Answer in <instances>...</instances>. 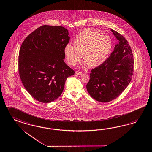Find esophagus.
<instances>
[{
    "instance_id": "1",
    "label": "esophagus",
    "mask_w": 152,
    "mask_h": 152,
    "mask_svg": "<svg viewBox=\"0 0 152 152\" xmlns=\"http://www.w3.org/2000/svg\"><path fill=\"white\" fill-rule=\"evenodd\" d=\"M75 74H77V75H82L83 73L80 72H75Z\"/></svg>"
}]
</instances>
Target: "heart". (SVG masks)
<instances>
[{
  "label": "heart",
  "instance_id": "heart-1",
  "mask_svg": "<svg viewBox=\"0 0 152 152\" xmlns=\"http://www.w3.org/2000/svg\"><path fill=\"white\" fill-rule=\"evenodd\" d=\"M111 42L108 36L97 32L86 30L80 32L74 39V45L67 44L64 50L68 63L75 65L83 59L90 67L100 66L108 58Z\"/></svg>",
  "mask_w": 152,
  "mask_h": 152
}]
</instances>
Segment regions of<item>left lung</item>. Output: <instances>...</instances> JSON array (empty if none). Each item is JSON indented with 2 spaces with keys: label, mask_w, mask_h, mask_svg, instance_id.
I'll return each mask as SVG.
<instances>
[{
  "label": "left lung",
  "mask_w": 152,
  "mask_h": 152,
  "mask_svg": "<svg viewBox=\"0 0 152 152\" xmlns=\"http://www.w3.org/2000/svg\"><path fill=\"white\" fill-rule=\"evenodd\" d=\"M111 30L118 42L109 58L91 70L86 85L90 95L101 102L118 97L131 82L133 72L132 51L127 41L116 31Z\"/></svg>",
  "instance_id": "8db88e82"
}]
</instances>
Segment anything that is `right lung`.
<instances>
[{
    "mask_svg": "<svg viewBox=\"0 0 152 152\" xmlns=\"http://www.w3.org/2000/svg\"><path fill=\"white\" fill-rule=\"evenodd\" d=\"M62 26L43 25L23 41L19 55V72L27 92L37 101L48 103L62 94L74 71L64 62V47L70 37Z\"/></svg>",
    "mask_w": 152,
    "mask_h": 152,
    "instance_id": "obj_1",
    "label": "right lung"
}]
</instances>
